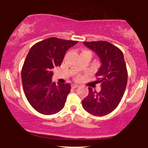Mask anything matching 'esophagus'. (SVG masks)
Segmentation results:
<instances>
[{"label":"esophagus","instance_id":"obj_1","mask_svg":"<svg viewBox=\"0 0 148 148\" xmlns=\"http://www.w3.org/2000/svg\"><path fill=\"white\" fill-rule=\"evenodd\" d=\"M71 86H72L73 88H77V87H78L79 85L78 84H72L71 85Z\"/></svg>","mask_w":148,"mask_h":148}]
</instances>
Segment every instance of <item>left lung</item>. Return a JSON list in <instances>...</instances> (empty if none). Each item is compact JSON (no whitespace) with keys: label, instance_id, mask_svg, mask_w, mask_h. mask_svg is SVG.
I'll return each mask as SVG.
<instances>
[{"label":"left lung","instance_id":"1","mask_svg":"<svg viewBox=\"0 0 148 148\" xmlns=\"http://www.w3.org/2000/svg\"><path fill=\"white\" fill-rule=\"evenodd\" d=\"M93 51L100 61L96 73L100 83L99 93L89 87V95L82 100V107L89 114L104 116L112 112L120 102L127 82V71L124 55L120 49L107 41L83 42Z\"/></svg>","mask_w":148,"mask_h":148}]
</instances>
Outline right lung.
I'll list each match as a JSON object with an SVG mask.
<instances>
[{"label":"right lung","instance_id":"right-lung-1","mask_svg":"<svg viewBox=\"0 0 148 148\" xmlns=\"http://www.w3.org/2000/svg\"><path fill=\"white\" fill-rule=\"evenodd\" d=\"M77 41L49 38L30 49L21 71V79L26 99L41 114H56L64 107L71 85L52 82V69L61 66L64 55Z\"/></svg>","mask_w":148,"mask_h":148}]
</instances>
